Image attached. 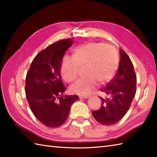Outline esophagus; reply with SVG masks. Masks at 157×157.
Returning <instances> with one entry per match:
<instances>
[{"label":"esophagus","instance_id":"esophagus-1","mask_svg":"<svg viewBox=\"0 0 157 157\" xmlns=\"http://www.w3.org/2000/svg\"><path fill=\"white\" fill-rule=\"evenodd\" d=\"M90 97V96L88 95H80L79 96V98H88Z\"/></svg>","mask_w":157,"mask_h":157}]
</instances>
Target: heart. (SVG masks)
Returning a JSON list of instances; mask_svg holds the SVG:
<instances>
[{"label": "heart", "mask_w": 157, "mask_h": 157, "mask_svg": "<svg viewBox=\"0 0 157 157\" xmlns=\"http://www.w3.org/2000/svg\"><path fill=\"white\" fill-rule=\"evenodd\" d=\"M119 65V57L112 46L100 42H89L75 48L72 57H63L60 72L67 82L75 81L79 68H84L83 78L79 79L70 87L71 91L78 94H88L98 85L111 81Z\"/></svg>", "instance_id": "1"}]
</instances>
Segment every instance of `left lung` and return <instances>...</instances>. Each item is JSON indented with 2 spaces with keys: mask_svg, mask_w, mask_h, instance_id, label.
Returning a JSON list of instances; mask_svg holds the SVG:
<instances>
[{
  "mask_svg": "<svg viewBox=\"0 0 157 157\" xmlns=\"http://www.w3.org/2000/svg\"><path fill=\"white\" fill-rule=\"evenodd\" d=\"M136 75L129 56L120 49L118 71L109 84L101 90L105 94L101 97L102 106L92 115L101 124L111 125L121 120L131 106L136 90Z\"/></svg>",
  "mask_w": 157,
  "mask_h": 157,
  "instance_id": "obj_1",
  "label": "left lung"
}]
</instances>
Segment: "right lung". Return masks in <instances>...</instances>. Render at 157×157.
I'll use <instances>...</instances> for the list:
<instances>
[{
	"label": "right lung",
	"mask_w": 157,
	"mask_h": 157,
	"mask_svg": "<svg viewBox=\"0 0 157 157\" xmlns=\"http://www.w3.org/2000/svg\"><path fill=\"white\" fill-rule=\"evenodd\" d=\"M73 43L63 39L49 45L35 56L26 75L25 92L29 107L38 121L48 128H58L69 116L78 95H63L60 67L64 54Z\"/></svg>",
	"instance_id": "obj_1"
}]
</instances>
